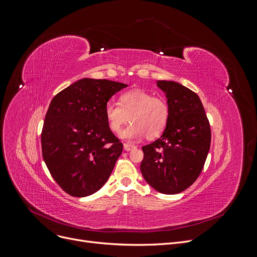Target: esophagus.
Instances as JSON below:
<instances>
[{
	"label": "esophagus",
	"mask_w": 257,
	"mask_h": 257,
	"mask_svg": "<svg viewBox=\"0 0 257 257\" xmlns=\"http://www.w3.org/2000/svg\"><path fill=\"white\" fill-rule=\"evenodd\" d=\"M123 148H124V150H125V151H131V150L135 149L136 147L134 145H131V144H124Z\"/></svg>",
	"instance_id": "1"
}]
</instances>
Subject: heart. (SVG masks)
<instances>
[{
	"mask_svg": "<svg viewBox=\"0 0 257 257\" xmlns=\"http://www.w3.org/2000/svg\"><path fill=\"white\" fill-rule=\"evenodd\" d=\"M105 116L114 133H119L130 119L132 123L120 133L124 141H135L145 135L152 139L166 128L169 107L164 98L154 97L150 92L132 90L121 95L120 105L109 100L105 105Z\"/></svg>",
	"mask_w": 257,
	"mask_h": 257,
	"instance_id": "obj_1",
	"label": "heart"
}]
</instances>
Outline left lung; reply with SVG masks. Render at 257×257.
Segmentation results:
<instances>
[{
    "label": "left lung",
    "mask_w": 257,
    "mask_h": 257,
    "mask_svg": "<svg viewBox=\"0 0 257 257\" xmlns=\"http://www.w3.org/2000/svg\"><path fill=\"white\" fill-rule=\"evenodd\" d=\"M165 93L169 119L162 136L143 147L142 174L160 193L173 195L194 183L203 170L211 131L199 96L176 81L158 80Z\"/></svg>",
    "instance_id": "8db88e82"
}]
</instances>
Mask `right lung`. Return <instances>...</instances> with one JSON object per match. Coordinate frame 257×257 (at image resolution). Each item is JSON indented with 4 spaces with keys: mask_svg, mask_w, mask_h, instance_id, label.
Returning a JSON list of instances; mask_svg holds the SVG:
<instances>
[{
    "mask_svg": "<svg viewBox=\"0 0 257 257\" xmlns=\"http://www.w3.org/2000/svg\"><path fill=\"white\" fill-rule=\"evenodd\" d=\"M127 84L82 78L54 96L42 132L43 158L67 194L85 197L111 175L123 145L108 125L105 105Z\"/></svg>",
    "mask_w": 257,
    "mask_h": 257,
    "instance_id": "add662e5",
    "label": "right lung"
}]
</instances>
